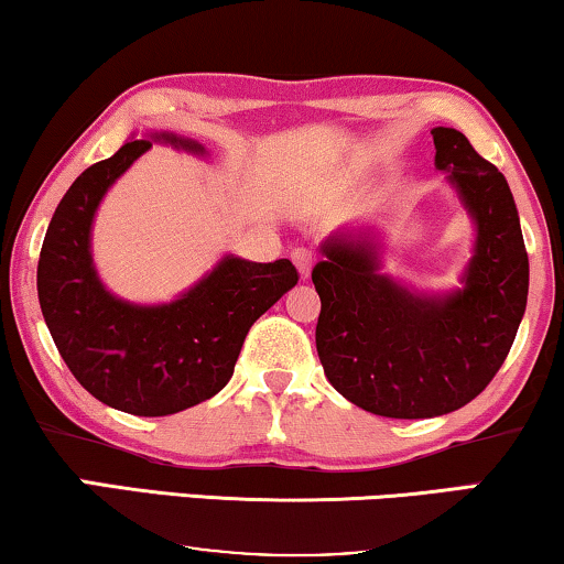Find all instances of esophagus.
Returning a JSON list of instances; mask_svg holds the SVG:
<instances>
[{"label":"esophagus","instance_id":"1","mask_svg":"<svg viewBox=\"0 0 564 564\" xmlns=\"http://www.w3.org/2000/svg\"><path fill=\"white\" fill-rule=\"evenodd\" d=\"M292 261H295V267L300 269V274L311 276L313 267H315V253L311 249H305V246H297V249L292 251Z\"/></svg>","mask_w":564,"mask_h":564}]
</instances>
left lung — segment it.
<instances>
[{
    "mask_svg": "<svg viewBox=\"0 0 564 564\" xmlns=\"http://www.w3.org/2000/svg\"><path fill=\"white\" fill-rule=\"evenodd\" d=\"M477 223L465 288L421 297L377 274L372 243L334 238L313 269L323 372L354 405L384 419H434L488 388L527 311L529 257L506 176L459 130H431Z\"/></svg>",
    "mask_w": 564,
    "mask_h": 564,
    "instance_id": "left-lung-1",
    "label": "left lung"
}]
</instances>
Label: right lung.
I'll use <instances>...</instances> for the list:
<instances>
[{
    "mask_svg": "<svg viewBox=\"0 0 564 564\" xmlns=\"http://www.w3.org/2000/svg\"><path fill=\"white\" fill-rule=\"evenodd\" d=\"M189 151L203 145L153 135ZM151 149L128 141L97 161L61 199L37 259V300L66 367L105 405L133 415H172L226 388L249 328L300 274L290 259L257 264L226 257L169 305L122 303L99 284L89 228L107 187Z\"/></svg>",
    "mask_w": 564,
    "mask_h": 564,
    "instance_id": "1",
    "label": "right lung"
}]
</instances>
